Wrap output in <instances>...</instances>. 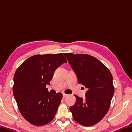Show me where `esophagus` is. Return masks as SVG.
I'll use <instances>...</instances> for the list:
<instances>
[{
    "label": "esophagus",
    "instance_id": "34e87169",
    "mask_svg": "<svg viewBox=\"0 0 132 132\" xmlns=\"http://www.w3.org/2000/svg\"><path fill=\"white\" fill-rule=\"evenodd\" d=\"M68 95H67V94L66 93H63V97H66L67 96H68Z\"/></svg>",
    "mask_w": 132,
    "mask_h": 132
}]
</instances>
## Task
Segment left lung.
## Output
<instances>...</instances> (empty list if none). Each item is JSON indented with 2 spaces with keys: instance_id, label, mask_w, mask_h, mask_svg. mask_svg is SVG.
<instances>
[{
  "instance_id": "8db88e82",
  "label": "left lung",
  "mask_w": 132,
  "mask_h": 132,
  "mask_svg": "<svg viewBox=\"0 0 132 132\" xmlns=\"http://www.w3.org/2000/svg\"><path fill=\"white\" fill-rule=\"evenodd\" d=\"M76 75L79 84L87 89L86 98L77 95L76 102L70 107L73 118L83 126H91L107 114L114 95L113 77L110 70L92 56L64 53Z\"/></svg>"
}]
</instances>
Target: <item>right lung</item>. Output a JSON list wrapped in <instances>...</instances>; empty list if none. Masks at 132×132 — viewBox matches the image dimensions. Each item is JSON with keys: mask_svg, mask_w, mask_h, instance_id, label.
<instances>
[{"mask_svg": "<svg viewBox=\"0 0 132 132\" xmlns=\"http://www.w3.org/2000/svg\"><path fill=\"white\" fill-rule=\"evenodd\" d=\"M67 60L62 53L37 55L23 62L14 75L13 92L23 117L35 126L53 120L62 94L51 95L46 87L55 70Z\"/></svg>", "mask_w": 132, "mask_h": 132, "instance_id": "1", "label": "right lung"}]
</instances>
